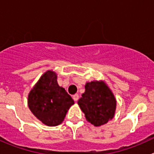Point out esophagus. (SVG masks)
Instances as JSON below:
<instances>
[{
    "instance_id": "34e87169",
    "label": "esophagus",
    "mask_w": 154,
    "mask_h": 154,
    "mask_svg": "<svg viewBox=\"0 0 154 154\" xmlns=\"http://www.w3.org/2000/svg\"><path fill=\"white\" fill-rule=\"evenodd\" d=\"M72 98H73V99H74L75 102H77L78 101L79 98V96L78 94H75V95H73Z\"/></svg>"
}]
</instances>
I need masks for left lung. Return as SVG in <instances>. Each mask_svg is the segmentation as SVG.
Returning a JSON list of instances; mask_svg holds the SVG:
<instances>
[{
    "mask_svg": "<svg viewBox=\"0 0 154 154\" xmlns=\"http://www.w3.org/2000/svg\"><path fill=\"white\" fill-rule=\"evenodd\" d=\"M85 92L82 94L78 104L86 120L95 126L108 123L114 117L116 99L104 81L86 82Z\"/></svg>",
    "mask_w": 154,
    "mask_h": 154,
    "instance_id": "obj_1",
    "label": "left lung"
}]
</instances>
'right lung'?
<instances>
[{
	"label": "right lung",
	"instance_id": "1",
	"mask_svg": "<svg viewBox=\"0 0 154 154\" xmlns=\"http://www.w3.org/2000/svg\"><path fill=\"white\" fill-rule=\"evenodd\" d=\"M74 100L57 82V74L48 70L30 91L28 105L35 117L48 126L61 124Z\"/></svg>",
	"mask_w": 154,
	"mask_h": 154
}]
</instances>
